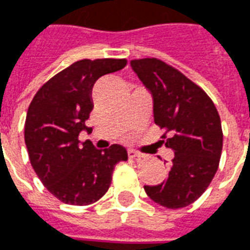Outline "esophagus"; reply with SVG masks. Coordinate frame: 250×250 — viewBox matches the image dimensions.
I'll use <instances>...</instances> for the list:
<instances>
[{
	"instance_id": "obj_1",
	"label": "esophagus",
	"mask_w": 250,
	"mask_h": 250,
	"mask_svg": "<svg viewBox=\"0 0 250 250\" xmlns=\"http://www.w3.org/2000/svg\"><path fill=\"white\" fill-rule=\"evenodd\" d=\"M127 155H129V158H132V159L145 158V155H144V154L138 153V151H134V150H129V151H127Z\"/></svg>"
}]
</instances>
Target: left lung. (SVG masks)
<instances>
[{"mask_svg": "<svg viewBox=\"0 0 250 250\" xmlns=\"http://www.w3.org/2000/svg\"><path fill=\"white\" fill-rule=\"evenodd\" d=\"M133 71L153 95L154 123L170 136L165 145L174 150L166 181L145 186L146 194L163 207L194 203L216 174L223 149L220 116L213 101L181 71L155 58L134 59Z\"/></svg>", "mask_w": 250, "mask_h": 250, "instance_id": "obj_1", "label": "left lung"}]
</instances>
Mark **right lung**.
<instances>
[{"instance_id":"add662e5","label":"right lung","mask_w":250,"mask_h":250,"mask_svg":"<svg viewBox=\"0 0 250 250\" xmlns=\"http://www.w3.org/2000/svg\"><path fill=\"white\" fill-rule=\"evenodd\" d=\"M126 59H83L44 83L30 103L25 144L34 171L50 192L65 204L88 206L103 198L114 166L126 161L121 145L96 149L80 142L93 109L92 88L104 75L123 69Z\"/></svg>"}]
</instances>
